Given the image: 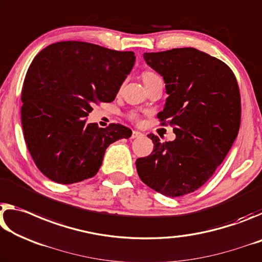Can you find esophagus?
Here are the masks:
<instances>
[{"mask_svg": "<svg viewBox=\"0 0 262 262\" xmlns=\"http://www.w3.org/2000/svg\"><path fill=\"white\" fill-rule=\"evenodd\" d=\"M141 136H143V134H141V132H139V131H134V132H132V135H131V138H132V139L139 138V137H141Z\"/></svg>", "mask_w": 262, "mask_h": 262, "instance_id": "obj_1", "label": "esophagus"}]
</instances>
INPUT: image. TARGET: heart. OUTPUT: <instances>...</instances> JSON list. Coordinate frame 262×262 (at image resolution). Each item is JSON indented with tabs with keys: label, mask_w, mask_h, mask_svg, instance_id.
Returning <instances> with one entry per match:
<instances>
[{
	"label": "heart",
	"mask_w": 262,
	"mask_h": 262,
	"mask_svg": "<svg viewBox=\"0 0 262 262\" xmlns=\"http://www.w3.org/2000/svg\"><path fill=\"white\" fill-rule=\"evenodd\" d=\"M143 81H144V83L146 84V83H148L149 81H152V80H156V79H158L159 78V76H158L156 73H153V72H151V71H145L144 73H143ZM130 117L132 118V119H137V115L136 114H132Z\"/></svg>",
	"instance_id": "1"
}]
</instances>
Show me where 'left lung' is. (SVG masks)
<instances>
[{"label": "left lung", "instance_id": "1", "mask_svg": "<svg viewBox=\"0 0 262 262\" xmlns=\"http://www.w3.org/2000/svg\"><path fill=\"white\" fill-rule=\"evenodd\" d=\"M144 59L165 81L168 97L158 118L174 126L177 138L161 143L148 135L153 151L137 159V171L162 195H187L212 177L237 138V79L226 63L192 47L144 53Z\"/></svg>", "mask_w": 262, "mask_h": 262}]
</instances>
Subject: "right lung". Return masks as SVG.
Segmentation results:
<instances>
[{
	"label": "right lung",
	"instance_id": "1",
	"mask_svg": "<svg viewBox=\"0 0 262 262\" xmlns=\"http://www.w3.org/2000/svg\"><path fill=\"white\" fill-rule=\"evenodd\" d=\"M134 52L84 41H59L36 55L22 89L24 139L46 178L71 184L93 178L105 149L132 131L87 123L93 105L113 102L135 65Z\"/></svg>",
	"mask_w": 262,
	"mask_h": 262
}]
</instances>
